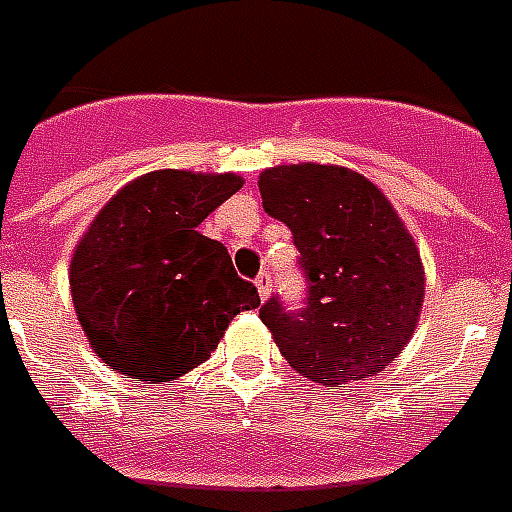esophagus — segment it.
<instances>
[{
    "label": "esophagus",
    "mask_w": 512,
    "mask_h": 512,
    "mask_svg": "<svg viewBox=\"0 0 512 512\" xmlns=\"http://www.w3.org/2000/svg\"><path fill=\"white\" fill-rule=\"evenodd\" d=\"M255 287L257 292H260V300H268V295H271V276H268V273H260L255 279Z\"/></svg>",
    "instance_id": "1"
}]
</instances>
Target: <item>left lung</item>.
Returning a JSON list of instances; mask_svg holds the SVG:
<instances>
[{"label":"left lung","mask_w":512,"mask_h":512,"mask_svg":"<svg viewBox=\"0 0 512 512\" xmlns=\"http://www.w3.org/2000/svg\"><path fill=\"white\" fill-rule=\"evenodd\" d=\"M263 209L292 230L308 279V306L260 308L282 357L322 386L376 376L411 341L424 303L419 247L360 171L333 163H284L257 179Z\"/></svg>","instance_id":"obj_1"}]
</instances>
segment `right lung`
<instances>
[{"instance_id":"obj_1","label":"right lung","mask_w":512,"mask_h":512,"mask_svg":"<svg viewBox=\"0 0 512 512\" xmlns=\"http://www.w3.org/2000/svg\"><path fill=\"white\" fill-rule=\"evenodd\" d=\"M241 187L230 171L161 169L101 206L69 263L74 314L101 362L147 384L174 381L212 357L230 319L260 306L228 249L195 230Z\"/></svg>"}]
</instances>
